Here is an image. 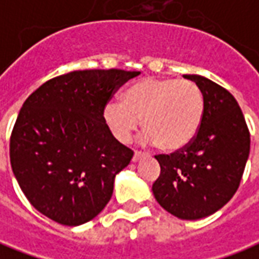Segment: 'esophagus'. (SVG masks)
I'll list each match as a JSON object with an SVG mask.
<instances>
[{
	"mask_svg": "<svg viewBox=\"0 0 259 259\" xmlns=\"http://www.w3.org/2000/svg\"><path fill=\"white\" fill-rule=\"evenodd\" d=\"M140 158H143V154H141L140 151H135V155H133V162L140 161Z\"/></svg>",
	"mask_w": 259,
	"mask_h": 259,
	"instance_id": "obj_1",
	"label": "esophagus"
}]
</instances>
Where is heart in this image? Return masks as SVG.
<instances>
[{
    "label": "heart",
    "instance_id": "obj_1",
    "mask_svg": "<svg viewBox=\"0 0 259 259\" xmlns=\"http://www.w3.org/2000/svg\"><path fill=\"white\" fill-rule=\"evenodd\" d=\"M204 96L190 80L144 77L130 85L124 101H109L104 120L120 143H127L140 126L144 140L161 151L175 152L189 146L204 118Z\"/></svg>",
    "mask_w": 259,
    "mask_h": 259
}]
</instances>
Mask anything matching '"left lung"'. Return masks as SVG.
<instances>
[{
  "mask_svg": "<svg viewBox=\"0 0 259 259\" xmlns=\"http://www.w3.org/2000/svg\"><path fill=\"white\" fill-rule=\"evenodd\" d=\"M204 96V118L189 146L157 155L161 175L152 193L179 219L209 217L237 191L250 155V132L239 104L226 89L200 74H185Z\"/></svg>",
  "mask_w": 259,
  "mask_h": 259,
  "instance_id": "obj_1",
  "label": "left lung"
}]
</instances>
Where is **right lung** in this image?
Segmentation results:
<instances>
[{"mask_svg":"<svg viewBox=\"0 0 259 259\" xmlns=\"http://www.w3.org/2000/svg\"><path fill=\"white\" fill-rule=\"evenodd\" d=\"M140 72L73 70L48 80L26 100L11 135L9 157L20 189L37 211L66 226L96 218L115 176L133 158L104 120L119 87Z\"/></svg>","mask_w":259,"mask_h":259,"instance_id":"right-lung-1","label":"right lung"}]
</instances>
